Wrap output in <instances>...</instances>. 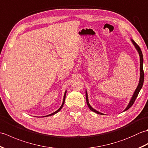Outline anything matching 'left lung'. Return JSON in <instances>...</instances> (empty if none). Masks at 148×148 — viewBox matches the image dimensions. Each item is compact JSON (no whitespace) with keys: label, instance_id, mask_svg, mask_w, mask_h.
I'll list each match as a JSON object with an SVG mask.
<instances>
[{"label":"left lung","instance_id":"obj_1","mask_svg":"<svg viewBox=\"0 0 148 148\" xmlns=\"http://www.w3.org/2000/svg\"><path fill=\"white\" fill-rule=\"evenodd\" d=\"M131 40H132V43L134 44V45L135 46V47H136V48L137 50L138 53H139V56H140V79H139V84H138L137 88H136V91H135V92L134 93L132 97V99L130 100L129 103H128V106L127 107V108L125 109L124 111H127V110H128V109L130 108L132 106V105L134 104L135 100H136V99H137V97L138 96V94H139L140 90H141V88H142L143 85V83H144V71H143V55L142 51H141V49L140 48V47L137 45V44H136V42H135L134 40L131 39ZM86 99L87 105H88V108H90V109L91 110V111L97 113V114H102V113L96 111L95 109H93L92 107L90 105L89 102H88V95H87L86 91Z\"/></svg>","mask_w":148,"mask_h":148}]
</instances>
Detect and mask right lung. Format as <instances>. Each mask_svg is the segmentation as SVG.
<instances>
[{
  "instance_id": "obj_1",
  "label": "right lung",
  "mask_w": 148,
  "mask_h": 148,
  "mask_svg": "<svg viewBox=\"0 0 148 148\" xmlns=\"http://www.w3.org/2000/svg\"><path fill=\"white\" fill-rule=\"evenodd\" d=\"M66 93H67V92H66L65 91V94H64V100H63V102H62V106H61V107L57 111H55V112H53L52 114H49V115H48V116H51V115H53V114H56V113H57L58 112H59L61 110V109L62 108V107H63V106H64V102H65V96H66Z\"/></svg>"
}]
</instances>
